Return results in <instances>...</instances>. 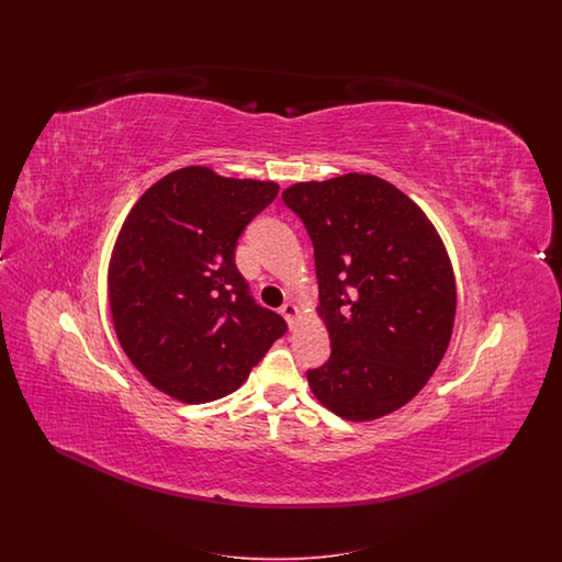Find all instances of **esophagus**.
I'll return each instance as SVG.
<instances>
[{"instance_id":"esophagus-1","label":"esophagus","mask_w":562,"mask_h":562,"mask_svg":"<svg viewBox=\"0 0 562 562\" xmlns=\"http://www.w3.org/2000/svg\"><path fill=\"white\" fill-rule=\"evenodd\" d=\"M280 312H282V316L286 318V322H289V326H291V328H296V324H299V318H301V314H299L296 305H294V303H284Z\"/></svg>"}]
</instances>
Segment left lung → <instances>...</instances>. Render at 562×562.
Returning <instances> with one entry per match:
<instances>
[{
	"label": "left lung",
	"instance_id": "8db88e82",
	"mask_svg": "<svg viewBox=\"0 0 562 562\" xmlns=\"http://www.w3.org/2000/svg\"><path fill=\"white\" fill-rule=\"evenodd\" d=\"M284 204L314 244L330 358L307 371L316 401L341 419L373 422L413 401L453 333L457 289L447 246L406 193L348 172L294 183Z\"/></svg>",
	"mask_w": 562,
	"mask_h": 562
}]
</instances>
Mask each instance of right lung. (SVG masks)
<instances>
[{
    "mask_svg": "<svg viewBox=\"0 0 562 562\" xmlns=\"http://www.w3.org/2000/svg\"><path fill=\"white\" fill-rule=\"evenodd\" d=\"M276 181L168 172L131 209L108 268L117 341L161 394L188 404L236 392L286 330L236 268L241 229L273 202Z\"/></svg>",
    "mask_w": 562,
    "mask_h": 562,
    "instance_id": "add662e5",
    "label": "right lung"
}]
</instances>
